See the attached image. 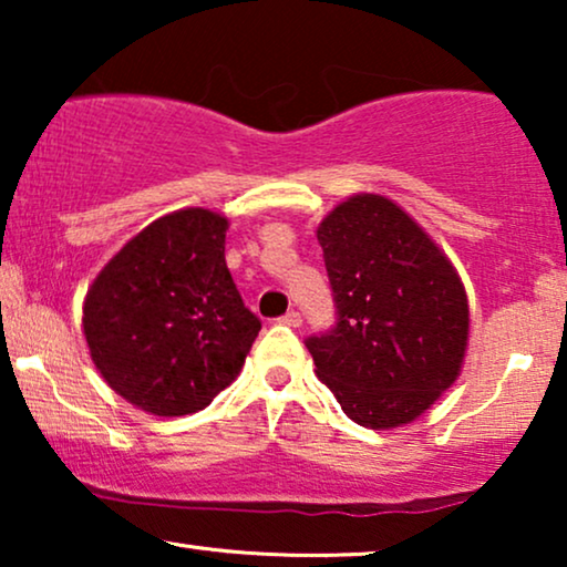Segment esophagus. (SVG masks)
<instances>
[{"label": "esophagus", "mask_w": 567, "mask_h": 567, "mask_svg": "<svg viewBox=\"0 0 567 567\" xmlns=\"http://www.w3.org/2000/svg\"><path fill=\"white\" fill-rule=\"evenodd\" d=\"M278 322L286 324V328H299V324H301V315L297 312V309H291V312H286Z\"/></svg>", "instance_id": "1"}]
</instances>
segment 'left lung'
<instances>
[{"label": "left lung", "instance_id": "obj_1", "mask_svg": "<svg viewBox=\"0 0 567 567\" xmlns=\"http://www.w3.org/2000/svg\"><path fill=\"white\" fill-rule=\"evenodd\" d=\"M338 322L307 338L317 377L363 429H398L456 382L470 338L462 278L394 200L346 198L317 227Z\"/></svg>", "mask_w": 567, "mask_h": 567}]
</instances>
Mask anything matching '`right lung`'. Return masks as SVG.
<instances>
[{
  "instance_id": "obj_1",
  "label": "right lung",
  "mask_w": 567,
  "mask_h": 567,
  "mask_svg": "<svg viewBox=\"0 0 567 567\" xmlns=\"http://www.w3.org/2000/svg\"><path fill=\"white\" fill-rule=\"evenodd\" d=\"M229 221L208 208L159 216L92 281L82 328L92 363L159 417L204 410L235 382L260 332L224 260Z\"/></svg>"
}]
</instances>
